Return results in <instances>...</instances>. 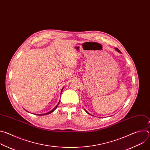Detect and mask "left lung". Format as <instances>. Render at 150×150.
<instances>
[{
	"mask_svg": "<svg viewBox=\"0 0 150 150\" xmlns=\"http://www.w3.org/2000/svg\"><path fill=\"white\" fill-rule=\"evenodd\" d=\"M116 49V51H117V52H119V53H120V50H119V49H117V48H116V49ZM85 112H87V113H88V114H89V115H91V114H90V113H88V112H87V111H86V110H85Z\"/></svg>",
	"mask_w": 150,
	"mask_h": 150,
	"instance_id": "8db88e82",
	"label": "left lung"
}]
</instances>
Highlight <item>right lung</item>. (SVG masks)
Returning <instances> with one entry per match:
<instances>
[{
  "mask_svg": "<svg viewBox=\"0 0 150 150\" xmlns=\"http://www.w3.org/2000/svg\"><path fill=\"white\" fill-rule=\"evenodd\" d=\"M63 90V88L62 89V90H61V94H62V90ZM59 102H60V101H59ZM59 103H58V104L56 105V106L55 107V108H54L53 110H52L51 111H50L49 112H48V113H45V114H42V115H38V114H35V115H40V116H42V115L43 116V115H48V114H50V113H52V112H53V111H54V110H55V109L57 108V107L58 106V105H59ZM26 111H27V110H26Z\"/></svg>",
  "mask_w": 150,
  "mask_h": 150,
  "instance_id": "right-lung-1",
  "label": "right lung"
}]
</instances>
